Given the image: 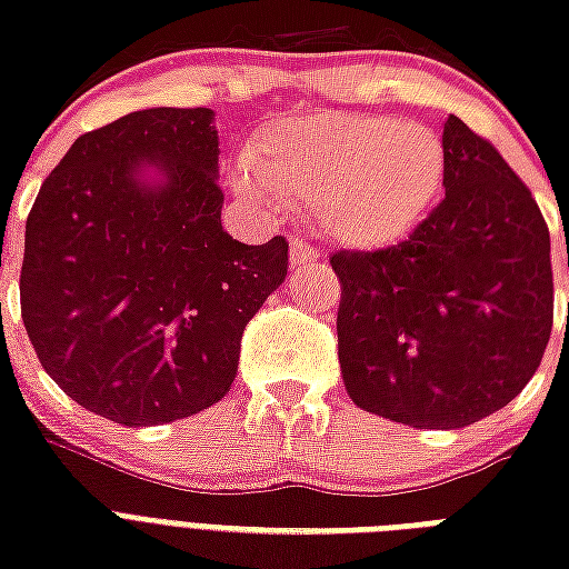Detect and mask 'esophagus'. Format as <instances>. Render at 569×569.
I'll list each match as a JSON object with an SVG mask.
<instances>
[{
  "label": "esophagus",
  "mask_w": 569,
  "mask_h": 569,
  "mask_svg": "<svg viewBox=\"0 0 569 569\" xmlns=\"http://www.w3.org/2000/svg\"><path fill=\"white\" fill-rule=\"evenodd\" d=\"M292 268H301L307 266V262H312V259H319V250L312 248L310 241H303V239H292Z\"/></svg>",
  "instance_id": "1"
}]
</instances>
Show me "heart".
Returning <instances> with one entry per match:
<instances>
[{
	"mask_svg": "<svg viewBox=\"0 0 569 569\" xmlns=\"http://www.w3.org/2000/svg\"><path fill=\"white\" fill-rule=\"evenodd\" d=\"M446 144L437 129L387 114L316 111L268 123L232 186L259 206L310 203L321 232L351 250L407 239L446 182Z\"/></svg>",
	"mask_w": 569,
	"mask_h": 569,
	"instance_id": "obj_1",
	"label": "heart"
}]
</instances>
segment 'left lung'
Returning a JSON list of instances; mask_svg holds the SVG:
<instances>
[{"label": "left lung", "instance_id": "8db88e82", "mask_svg": "<svg viewBox=\"0 0 569 569\" xmlns=\"http://www.w3.org/2000/svg\"><path fill=\"white\" fill-rule=\"evenodd\" d=\"M446 197L392 248L339 250V369L366 413L467 428L520 396L552 333L549 230L499 150L442 127Z\"/></svg>", "mask_w": 569, "mask_h": 569}]
</instances>
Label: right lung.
Masks as SVG:
<instances>
[{"instance_id": "obj_1", "label": "right lung", "mask_w": 569, "mask_h": 569, "mask_svg": "<svg viewBox=\"0 0 569 569\" xmlns=\"http://www.w3.org/2000/svg\"><path fill=\"white\" fill-rule=\"evenodd\" d=\"M212 109H144L76 138L26 221L22 325L76 405L129 428L230 392L289 241L223 232Z\"/></svg>"}]
</instances>
